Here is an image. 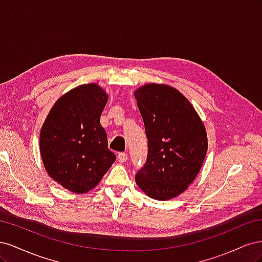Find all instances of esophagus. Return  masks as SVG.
<instances>
[{"instance_id":"esophagus-1","label":"esophagus","mask_w":262,"mask_h":262,"mask_svg":"<svg viewBox=\"0 0 262 262\" xmlns=\"http://www.w3.org/2000/svg\"><path fill=\"white\" fill-rule=\"evenodd\" d=\"M117 157H118L119 163H125L126 160H128V155H126L125 153H119Z\"/></svg>"}]
</instances>
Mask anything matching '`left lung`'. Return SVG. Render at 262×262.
I'll return each mask as SVG.
<instances>
[{"label": "left lung", "mask_w": 262, "mask_h": 262, "mask_svg": "<svg viewBox=\"0 0 262 262\" xmlns=\"http://www.w3.org/2000/svg\"><path fill=\"white\" fill-rule=\"evenodd\" d=\"M147 138V160L136 175L149 198L170 200L199 173L208 150L207 130L193 106L179 91L149 83L134 92Z\"/></svg>", "instance_id": "obj_1"}]
</instances>
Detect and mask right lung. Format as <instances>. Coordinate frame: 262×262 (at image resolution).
<instances>
[{
    "label": "right lung",
    "instance_id": "add662e5",
    "mask_svg": "<svg viewBox=\"0 0 262 262\" xmlns=\"http://www.w3.org/2000/svg\"><path fill=\"white\" fill-rule=\"evenodd\" d=\"M107 100L98 84L80 85L55 101L41 126L45 168L71 192L85 193L96 187L116 161L100 124Z\"/></svg>",
    "mask_w": 262,
    "mask_h": 262
}]
</instances>
